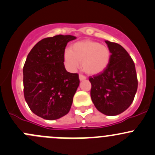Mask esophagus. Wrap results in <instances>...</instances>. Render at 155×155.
I'll list each match as a JSON object with an SVG mask.
<instances>
[{
    "label": "esophagus",
    "instance_id": "obj_1",
    "mask_svg": "<svg viewBox=\"0 0 155 155\" xmlns=\"http://www.w3.org/2000/svg\"><path fill=\"white\" fill-rule=\"evenodd\" d=\"M79 79H80V81H84V80H86L87 79V78L85 77V76H84V75H82V74H80L79 75Z\"/></svg>",
    "mask_w": 155,
    "mask_h": 155
}]
</instances>
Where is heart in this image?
<instances>
[{
	"label": "heart",
	"instance_id": "heart-1",
	"mask_svg": "<svg viewBox=\"0 0 155 155\" xmlns=\"http://www.w3.org/2000/svg\"><path fill=\"white\" fill-rule=\"evenodd\" d=\"M111 58L109 48L92 40L78 42L64 53V62L70 71H75L81 63L82 70L95 75L107 68Z\"/></svg>",
	"mask_w": 155,
	"mask_h": 155
}]
</instances>
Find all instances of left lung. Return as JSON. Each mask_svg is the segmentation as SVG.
Instances as JSON below:
<instances>
[{"instance_id":"left-lung-1","label":"left lung","mask_w":155,"mask_h":155,"mask_svg":"<svg viewBox=\"0 0 155 155\" xmlns=\"http://www.w3.org/2000/svg\"><path fill=\"white\" fill-rule=\"evenodd\" d=\"M105 42L111 52L110 61L103 72L89 77L90 95L98 111L107 116H116L132 104L138 81L134 63L125 49L117 43Z\"/></svg>"}]
</instances>
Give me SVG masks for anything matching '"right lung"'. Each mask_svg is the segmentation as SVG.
I'll use <instances>...</instances> for the list:
<instances>
[{
  "mask_svg": "<svg viewBox=\"0 0 155 155\" xmlns=\"http://www.w3.org/2000/svg\"><path fill=\"white\" fill-rule=\"evenodd\" d=\"M71 35H57L36 43L28 54L23 68L24 95L34 114L55 120L69 112L79 86L77 73L67 71L64 53Z\"/></svg>",
  "mask_w": 155,
  "mask_h": 155,
  "instance_id": "1",
  "label": "right lung"
}]
</instances>
